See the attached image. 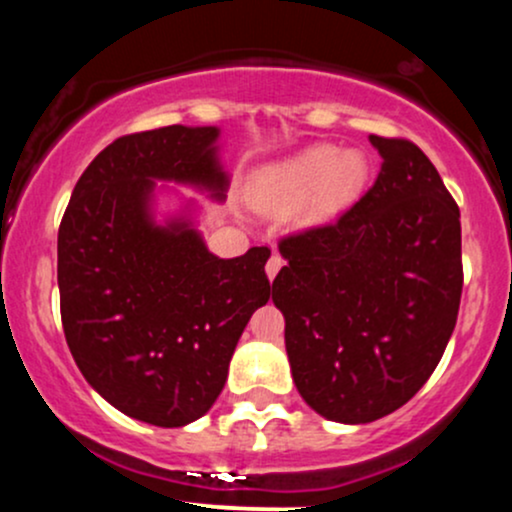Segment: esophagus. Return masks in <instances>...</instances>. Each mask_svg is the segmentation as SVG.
Here are the masks:
<instances>
[{"label":"esophagus","mask_w":512,"mask_h":512,"mask_svg":"<svg viewBox=\"0 0 512 512\" xmlns=\"http://www.w3.org/2000/svg\"><path fill=\"white\" fill-rule=\"evenodd\" d=\"M281 267H284V257H281L279 252H272V257H269V260H267V267H264V269H267L269 281H274V276L279 274Z\"/></svg>","instance_id":"34e87169"}]
</instances>
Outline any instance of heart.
<instances>
[{
	"label": "heart",
	"mask_w": 512,
	"mask_h": 512,
	"mask_svg": "<svg viewBox=\"0 0 512 512\" xmlns=\"http://www.w3.org/2000/svg\"><path fill=\"white\" fill-rule=\"evenodd\" d=\"M368 180V163L358 151L317 144L291 161L264 170L257 182V202L267 207H293L305 199L310 219H327L349 207Z\"/></svg>",
	"instance_id": "b5f03b06"
}]
</instances>
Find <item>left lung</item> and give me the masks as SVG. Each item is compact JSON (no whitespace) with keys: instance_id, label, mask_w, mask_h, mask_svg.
<instances>
[{"instance_id":"left-lung-1","label":"left lung","mask_w":512,"mask_h":512,"mask_svg":"<svg viewBox=\"0 0 512 512\" xmlns=\"http://www.w3.org/2000/svg\"><path fill=\"white\" fill-rule=\"evenodd\" d=\"M378 180L337 221L281 238L272 301L293 383L317 414L370 424L436 370L462 296L460 207L409 139L370 134Z\"/></svg>"}]
</instances>
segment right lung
Instances as JSON below:
<instances>
[{"label":"right lung","mask_w":512,"mask_h":512,"mask_svg":"<svg viewBox=\"0 0 512 512\" xmlns=\"http://www.w3.org/2000/svg\"><path fill=\"white\" fill-rule=\"evenodd\" d=\"M216 127L127 134L76 182L57 233L62 327L88 385L132 419L192 424L221 395L245 325L272 296L269 248L211 255L190 216L158 226L156 180L223 199Z\"/></svg>","instance_id":"right-lung-1"}]
</instances>
